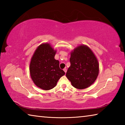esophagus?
Wrapping results in <instances>:
<instances>
[{
    "mask_svg": "<svg viewBox=\"0 0 125 125\" xmlns=\"http://www.w3.org/2000/svg\"><path fill=\"white\" fill-rule=\"evenodd\" d=\"M63 71H64V72H65V73H66V72H67V69H66V68H64V69H63Z\"/></svg>",
    "mask_w": 125,
    "mask_h": 125,
    "instance_id": "34e87169",
    "label": "esophagus"
}]
</instances>
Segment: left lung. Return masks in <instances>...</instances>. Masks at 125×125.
I'll return each instance as SVG.
<instances>
[{
    "label": "left lung",
    "mask_w": 125,
    "mask_h": 125,
    "mask_svg": "<svg viewBox=\"0 0 125 125\" xmlns=\"http://www.w3.org/2000/svg\"><path fill=\"white\" fill-rule=\"evenodd\" d=\"M71 66L66 77L72 85L84 89L94 83L99 72V64L95 55L86 45L77 46L71 52Z\"/></svg>",
    "instance_id": "8db88e82"
}]
</instances>
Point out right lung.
I'll list each match as a JSON object with an SVG mask.
<instances>
[{"instance_id": "1", "label": "right lung", "mask_w": 125, "mask_h": 125, "mask_svg": "<svg viewBox=\"0 0 125 125\" xmlns=\"http://www.w3.org/2000/svg\"><path fill=\"white\" fill-rule=\"evenodd\" d=\"M56 51L48 43L39 46L30 63V74L37 87L45 90L56 86L58 80L65 74L61 69L59 61L54 59Z\"/></svg>"}]
</instances>
